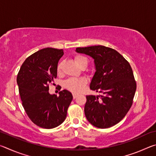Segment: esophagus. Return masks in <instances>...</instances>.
<instances>
[{
  "instance_id": "34e87169",
  "label": "esophagus",
  "mask_w": 156,
  "mask_h": 156,
  "mask_svg": "<svg viewBox=\"0 0 156 156\" xmlns=\"http://www.w3.org/2000/svg\"><path fill=\"white\" fill-rule=\"evenodd\" d=\"M78 94H73V99H76V98L78 97Z\"/></svg>"
}]
</instances>
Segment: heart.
I'll return each mask as SVG.
<instances>
[{
    "instance_id": "1",
    "label": "heart",
    "mask_w": 156,
    "mask_h": 156,
    "mask_svg": "<svg viewBox=\"0 0 156 156\" xmlns=\"http://www.w3.org/2000/svg\"><path fill=\"white\" fill-rule=\"evenodd\" d=\"M75 62L79 67L85 63H87V59L85 57L82 56H76L74 58ZM62 62H60L57 67V71L58 73L61 72ZM87 84V80L83 78H70L67 79L65 83V87L73 93H80L83 90Z\"/></svg>"
}]
</instances>
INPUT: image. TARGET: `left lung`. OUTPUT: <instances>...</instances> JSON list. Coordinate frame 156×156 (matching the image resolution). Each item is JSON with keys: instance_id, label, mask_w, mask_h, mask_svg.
Here are the masks:
<instances>
[{"instance_id": "obj_1", "label": "left lung", "mask_w": 156, "mask_h": 156, "mask_svg": "<svg viewBox=\"0 0 156 156\" xmlns=\"http://www.w3.org/2000/svg\"><path fill=\"white\" fill-rule=\"evenodd\" d=\"M76 51L94 60L96 72L90 89L103 94L86 96L87 119L98 128L113 126L123 119L133 103L136 83L131 66L117 51L102 45L78 47Z\"/></svg>"}]
</instances>
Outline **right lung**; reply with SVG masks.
Masks as SVG:
<instances>
[{"mask_svg": "<svg viewBox=\"0 0 156 156\" xmlns=\"http://www.w3.org/2000/svg\"><path fill=\"white\" fill-rule=\"evenodd\" d=\"M62 49L47 47L34 53L25 60L17 76L23 106L37 126L53 129L64 122L73 96L64 89L59 96L50 94L49 84L57 77L58 63Z\"/></svg>", "mask_w": 156, "mask_h": 156, "instance_id": "add662e5", "label": "right lung"}]
</instances>
